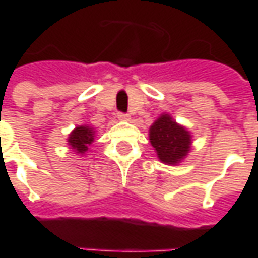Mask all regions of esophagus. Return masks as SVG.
Masks as SVG:
<instances>
[{"label": "esophagus", "instance_id": "1", "mask_svg": "<svg viewBox=\"0 0 258 258\" xmlns=\"http://www.w3.org/2000/svg\"><path fill=\"white\" fill-rule=\"evenodd\" d=\"M117 117H119L120 120H129V117H131V116H129L127 113H122V112H120V113H117Z\"/></svg>", "mask_w": 258, "mask_h": 258}]
</instances>
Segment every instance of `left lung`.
Instances as JSON below:
<instances>
[{"mask_svg": "<svg viewBox=\"0 0 258 258\" xmlns=\"http://www.w3.org/2000/svg\"><path fill=\"white\" fill-rule=\"evenodd\" d=\"M151 144L164 164H178L189 151L191 135L168 114H162L149 129Z\"/></svg>", "mask_w": 258, "mask_h": 258, "instance_id": "left-lung-1", "label": "left lung"}]
</instances>
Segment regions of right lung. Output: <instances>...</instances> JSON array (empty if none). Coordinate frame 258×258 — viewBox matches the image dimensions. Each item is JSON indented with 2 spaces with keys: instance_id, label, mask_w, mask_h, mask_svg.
<instances>
[{
  "instance_id": "right-lung-1",
  "label": "right lung",
  "mask_w": 258,
  "mask_h": 258,
  "mask_svg": "<svg viewBox=\"0 0 258 258\" xmlns=\"http://www.w3.org/2000/svg\"><path fill=\"white\" fill-rule=\"evenodd\" d=\"M93 135L92 127L79 126L69 136V145L79 154H83L89 149V145L93 142Z\"/></svg>"
}]
</instances>
